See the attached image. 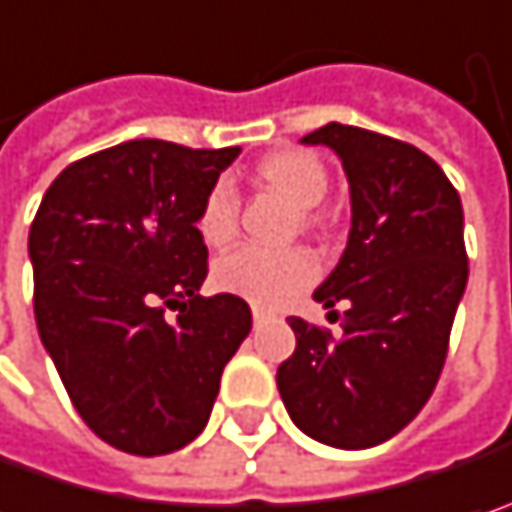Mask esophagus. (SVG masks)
Here are the masks:
<instances>
[{"label": "esophagus", "instance_id": "obj_1", "mask_svg": "<svg viewBox=\"0 0 512 512\" xmlns=\"http://www.w3.org/2000/svg\"><path fill=\"white\" fill-rule=\"evenodd\" d=\"M252 319H255V325H260V322H266V310H260V307H255V310H252Z\"/></svg>", "mask_w": 512, "mask_h": 512}]
</instances>
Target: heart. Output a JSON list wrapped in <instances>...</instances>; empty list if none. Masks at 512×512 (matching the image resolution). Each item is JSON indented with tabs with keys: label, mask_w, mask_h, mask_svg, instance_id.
Segmentation results:
<instances>
[{
	"label": "heart",
	"mask_w": 512,
	"mask_h": 512,
	"mask_svg": "<svg viewBox=\"0 0 512 512\" xmlns=\"http://www.w3.org/2000/svg\"><path fill=\"white\" fill-rule=\"evenodd\" d=\"M257 178L278 190L287 202L299 210L316 208L328 193V169L316 155L302 149H281L266 155L255 166ZM196 228L202 240L219 249L237 234V190L231 181H216L202 199L196 216ZM316 260L302 249H257L243 246L216 260L213 278L216 284L257 307H281L296 299L304 287L316 281Z\"/></svg>",
	"instance_id": "b5f03b06"
}]
</instances>
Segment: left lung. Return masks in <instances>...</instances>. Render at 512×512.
I'll use <instances>...</instances> for the list:
<instances>
[{
    "mask_svg": "<svg viewBox=\"0 0 512 512\" xmlns=\"http://www.w3.org/2000/svg\"><path fill=\"white\" fill-rule=\"evenodd\" d=\"M302 143L334 149L349 178V243L313 293L346 313L331 310L340 337L290 316L296 351L278 366V393L307 437L372 448L410 425L440 381L469 278L463 205L410 143L340 122Z\"/></svg>",
    "mask_w": 512,
    "mask_h": 512,
    "instance_id": "left-lung-1",
    "label": "left lung"
}]
</instances>
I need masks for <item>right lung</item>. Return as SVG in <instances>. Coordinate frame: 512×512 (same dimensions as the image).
<instances>
[{
	"label": "right lung",
	"mask_w": 512,
	"mask_h": 512,
	"mask_svg": "<svg viewBox=\"0 0 512 512\" xmlns=\"http://www.w3.org/2000/svg\"><path fill=\"white\" fill-rule=\"evenodd\" d=\"M237 155L128 140L70 163L31 222L43 349L78 416L119 451L155 457L196 440L252 331L240 296H199L208 246L196 216Z\"/></svg>",
	"instance_id": "right-lung-1"
}]
</instances>
